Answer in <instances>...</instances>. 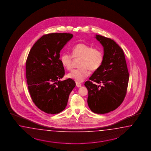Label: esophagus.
Here are the masks:
<instances>
[{"instance_id":"obj_1","label":"esophagus","mask_w":151,"mask_h":151,"mask_svg":"<svg viewBox=\"0 0 151 151\" xmlns=\"http://www.w3.org/2000/svg\"><path fill=\"white\" fill-rule=\"evenodd\" d=\"M76 86L78 87H81V84L79 82H76Z\"/></svg>"}]
</instances>
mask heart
<instances>
[{"label": "heart", "mask_w": 151, "mask_h": 151, "mask_svg": "<svg viewBox=\"0 0 151 151\" xmlns=\"http://www.w3.org/2000/svg\"><path fill=\"white\" fill-rule=\"evenodd\" d=\"M72 55L64 53L61 56V64L65 69L71 70L73 68V58H80L78 69H75L68 75V78L77 82H82L90 75V71L99 69L104 61V54L99 49L80 43L73 46L71 49Z\"/></svg>", "instance_id": "1"}]
</instances>
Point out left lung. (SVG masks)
Wrapping results in <instances>:
<instances>
[{"label":"left lung","instance_id":"8db88e82","mask_svg":"<svg viewBox=\"0 0 151 151\" xmlns=\"http://www.w3.org/2000/svg\"><path fill=\"white\" fill-rule=\"evenodd\" d=\"M95 37L104 47V61L85 86L88 90L87 104L90 110L96 114H105L116 109L124 101L129 73L122 48L110 38L99 35ZM96 83L103 85L98 86Z\"/></svg>","mask_w":151,"mask_h":151}]
</instances>
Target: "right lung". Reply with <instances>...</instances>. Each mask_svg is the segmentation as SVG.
Returning <instances> with one entry per match:
<instances>
[{
    "mask_svg": "<svg viewBox=\"0 0 151 151\" xmlns=\"http://www.w3.org/2000/svg\"><path fill=\"white\" fill-rule=\"evenodd\" d=\"M73 35L51 33L42 37L32 46L26 61V78L33 102L49 114L63 111L70 92L75 87L71 78L64 81L65 70L60 52Z\"/></svg>",
    "mask_w": 151,
    "mask_h": 151,
    "instance_id": "1",
    "label": "right lung"
}]
</instances>
